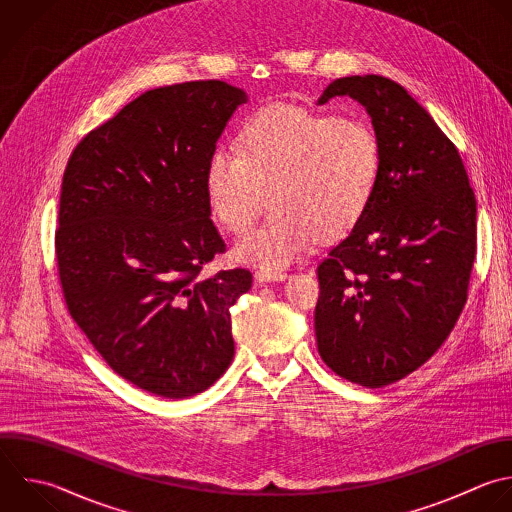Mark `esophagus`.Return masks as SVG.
<instances>
[{
	"instance_id": "esophagus-1",
	"label": "esophagus",
	"mask_w": 512,
	"mask_h": 512,
	"mask_svg": "<svg viewBox=\"0 0 512 512\" xmlns=\"http://www.w3.org/2000/svg\"><path fill=\"white\" fill-rule=\"evenodd\" d=\"M254 278L260 284H264V282H282V280L288 278V274L282 272V270H258Z\"/></svg>"
}]
</instances>
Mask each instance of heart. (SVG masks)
Masks as SVG:
<instances>
[{
  "label": "heart",
  "mask_w": 512,
  "mask_h": 512,
  "mask_svg": "<svg viewBox=\"0 0 512 512\" xmlns=\"http://www.w3.org/2000/svg\"><path fill=\"white\" fill-rule=\"evenodd\" d=\"M378 176L380 144L362 118L268 106L242 124L236 148L212 150L204 186L212 216L236 234L272 200L270 218L232 252L238 262L274 270L298 260L318 238L350 234L370 208Z\"/></svg>",
  "instance_id": "heart-1"
}]
</instances>
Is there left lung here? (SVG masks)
Here are the masks:
<instances>
[{"mask_svg":"<svg viewBox=\"0 0 512 512\" xmlns=\"http://www.w3.org/2000/svg\"><path fill=\"white\" fill-rule=\"evenodd\" d=\"M372 120L380 176L358 226L318 266L314 330L342 378L382 388L422 366L454 328L476 254V200L454 144L382 76L334 80Z\"/></svg>","mask_w":512,"mask_h":512,"instance_id":"8db88e82","label":"left lung"}]
</instances>
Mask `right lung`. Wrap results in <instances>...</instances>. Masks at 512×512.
<instances>
[{
	"mask_svg": "<svg viewBox=\"0 0 512 512\" xmlns=\"http://www.w3.org/2000/svg\"><path fill=\"white\" fill-rule=\"evenodd\" d=\"M244 90L220 80L150 90L72 152L56 256L68 310L108 366L164 398L210 388L234 358L230 306L246 268L204 278L226 250L206 164Z\"/></svg>",
	"mask_w": 512,
	"mask_h": 512,
	"instance_id": "1",
	"label": "right lung"
}]
</instances>
